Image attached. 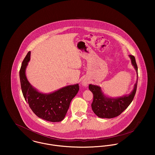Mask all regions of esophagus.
<instances>
[{"label":"esophagus","mask_w":155,"mask_h":155,"mask_svg":"<svg viewBox=\"0 0 155 155\" xmlns=\"http://www.w3.org/2000/svg\"><path fill=\"white\" fill-rule=\"evenodd\" d=\"M88 84V82L87 81L84 80V81H82V85H83L84 86H87Z\"/></svg>","instance_id":"esophagus-1"}]
</instances>
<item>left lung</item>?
<instances>
[{
	"label": "left lung",
	"instance_id": "obj_1",
	"mask_svg": "<svg viewBox=\"0 0 155 155\" xmlns=\"http://www.w3.org/2000/svg\"><path fill=\"white\" fill-rule=\"evenodd\" d=\"M131 63L137 73V82L132 92L128 95L117 98H107L104 96L101 88L90 84L89 90L93 94V101L91 104L92 109L94 113L101 118L111 119L118 116L125 110L133 101L136 93L138 82V67L134 56L130 55Z\"/></svg>",
	"mask_w": 155,
	"mask_h": 155
}]
</instances>
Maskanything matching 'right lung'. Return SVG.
I'll list each match as a JSON object with an SVG mask.
<instances>
[{
  "label": "right lung",
  "instance_id": "1",
  "mask_svg": "<svg viewBox=\"0 0 155 155\" xmlns=\"http://www.w3.org/2000/svg\"><path fill=\"white\" fill-rule=\"evenodd\" d=\"M30 53L29 51L24 58L20 70L21 87L25 100L39 117L52 122H60L64 118L71 100L79 91V84L69 85L49 94L39 92L30 84L25 74Z\"/></svg>",
  "mask_w": 155,
  "mask_h": 155
}]
</instances>
